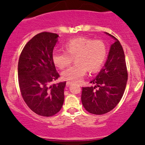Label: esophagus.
Wrapping results in <instances>:
<instances>
[{
  "mask_svg": "<svg viewBox=\"0 0 145 145\" xmlns=\"http://www.w3.org/2000/svg\"><path fill=\"white\" fill-rule=\"evenodd\" d=\"M71 84H73V82H71V81H67V86H71Z\"/></svg>",
  "mask_w": 145,
  "mask_h": 145,
  "instance_id": "1",
  "label": "esophagus"
}]
</instances>
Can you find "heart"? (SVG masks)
Returning a JSON list of instances; mask_svg holds the SVG:
<instances>
[{
  "instance_id": "obj_1",
  "label": "heart",
  "mask_w": 145,
  "mask_h": 145,
  "mask_svg": "<svg viewBox=\"0 0 145 145\" xmlns=\"http://www.w3.org/2000/svg\"><path fill=\"white\" fill-rule=\"evenodd\" d=\"M64 48L65 52H53L52 61L57 68L63 69L74 59L75 64L62 73L67 81L79 82L87 70L90 73L98 71L106 57V45L100 40L77 38L65 43Z\"/></svg>"
}]
</instances>
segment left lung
Instances as JSON below:
<instances>
[{
	"instance_id": "1",
	"label": "left lung",
	"mask_w": 145,
	"mask_h": 145,
	"mask_svg": "<svg viewBox=\"0 0 145 145\" xmlns=\"http://www.w3.org/2000/svg\"><path fill=\"white\" fill-rule=\"evenodd\" d=\"M114 40L111 45L107 59L96 77L90 83L95 86L82 88L81 102L90 113L101 115L112 111L122 98L128 81L124 51L120 42L112 35L105 32Z\"/></svg>"
}]
</instances>
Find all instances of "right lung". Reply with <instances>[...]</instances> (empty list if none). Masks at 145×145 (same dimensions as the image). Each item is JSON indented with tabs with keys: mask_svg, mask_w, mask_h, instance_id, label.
<instances>
[{
	"mask_svg": "<svg viewBox=\"0 0 145 145\" xmlns=\"http://www.w3.org/2000/svg\"><path fill=\"white\" fill-rule=\"evenodd\" d=\"M58 36L42 32L26 44L18 62L20 91L27 106L37 114L51 116L59 112L64 100L66 81L52 84L59 77L52 61Z\"/></svg>",
	"mask_w": 145,
	"mask_h": 145,
	"instance_id": "add662e5",
	"label": "right lung"
}]
</instances>
